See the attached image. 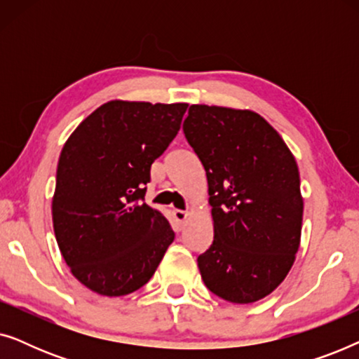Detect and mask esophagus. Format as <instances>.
<instances>
[{
  "label": "esophagus",
  "mask_w": 359,
  "mask_h": 359,
  "mask_svg": "<svg viewBox=\"0 0 359 359\" xmlns=\"http://www.w3.org/2000/svg\"><path fill=\"white\" fill-rule=\"evenodd\" d=\"M186 215H188V214H186L184 210H180V209H175V210H173V220H175L176 227L181 229V224L184 222Z\"/></svg>",
  "instance_id": "1"
}]
</instances>
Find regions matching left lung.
<instances>
[{
    "label": "left lung",
    "instance_id": "8db88e82",
    "mask_svg": "<svg viewBox=\"0 0 359 359\" xmlns=\"http://www.w3.org/2000/svg\"><path fill=\"white\" fill-rule=\"evenodd\" d=\"M188 144L208 176L214 242L198 257L210 292L233 304L271 294L301 243L297 163L281 135L253 111L193 104Z\"/></svg>",
    "mask_w": 359,
    "mask_h": 359
}]
</instances>
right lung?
Wrapping results in <instances>:
<instances>
[{
    "instance_id": "obj_1",
    "label": "right lung",
    "mask_w": 359,
    "mask_h": 359,
    "mask_svg": "<svg viewBox=\"0 0 359 359\" xmlns=\"http://www.w3.org/2000/svg\"><path fill=\"white\" fill-rule=\"evenodd\" d=\"M186 109V102L109 101L63 145L52 201L55 238L73 276L101 296H126L149 283L175 240L144 198L150 166Z\"/></svg>"
}]
</instances>
